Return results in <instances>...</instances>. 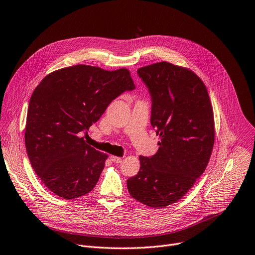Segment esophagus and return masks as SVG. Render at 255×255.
I'll return each mask as SVG.
<instances>
[{
  "label": "esophagus",
  "instance_id": "34e87169",
  "mask_svg": "<svg viewBox=\"0 0 255 255\" xmlns=\"http://www.w3.org/2000/svg\"><path fill=\"white\" fill-rule=\"evenodd\" d=\"M111 159L114 161L115 164H120V163H122V157H120V156L111 155Z\"/></svg>",
  "mask_w": 255,
  "mask_h": 255
}]
</instances>
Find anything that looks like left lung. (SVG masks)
<instances>
[{"label":"left lung","mask_w":255,"mask_h":255,"mask_svg":"<svg viewBox=\"0 0 255 255\" xmlns=\"http://www.w3.org/2000/svg\"><path fill=\"white\" fill-rule=\"evenodd\" d=\"M151 98L150 123L158 149L140 155V169L127 180L130 195L149 207H165L186 194L203 174L215 142L212 103L202 80L168 62L137 70Z\"/></svg>","instance_id":"1"}]
</instances>
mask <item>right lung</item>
Here are the masks:
<instances>
[{
    "label": "right lung",
    "mask_w": 255,
    "mask_h": 255,
    "mask_svg": "<svg viewBox=\"0 0 255 255\" xmlns=\"http://www.w3.org/2000/svg\"><path fill=\"white\" fill-rule=\"evenodd\" d=\"M134 88L128 69L87 65L59 69L40 81L30 98L24 138L30 164L49 190L74 199L95 188L108 154L80 135Z\"/></svg>",
    "instance_id": "1"
}]
</instances>
